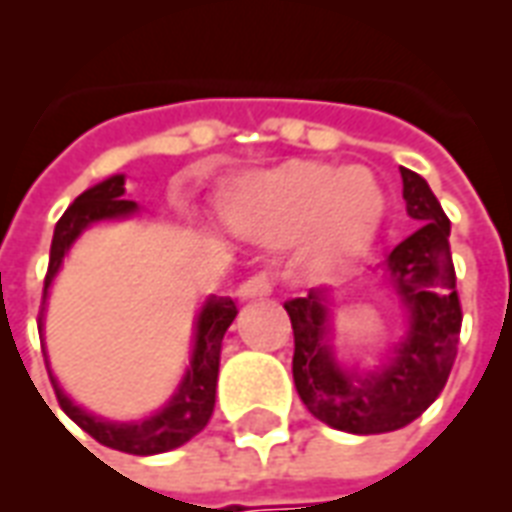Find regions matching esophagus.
<instances>
[{"mask_svg": "<svg viewBox=\"0 0 512 512\" xmlns=\"http://www.w3.org/2000/svg\"><path fill=\"white\" fill-rule=\"evenodd\" d=\"M272 294V278L267 272H256L251 278L245 280L240 288H237V297L240 299H264Z\"/></svg>", "mask_w": 512, "mask_h": 512, "instance_id": "obj_1", "label": "esophagus"}]
</instances>
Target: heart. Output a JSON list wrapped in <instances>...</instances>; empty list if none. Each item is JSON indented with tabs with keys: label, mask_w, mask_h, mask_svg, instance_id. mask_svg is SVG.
I'll list each match as a JSON object with an SVG mask.
<instances>
[{
	"label": "heart",
	"mask_w": 512,
	"mask_h": 512,
	"mask_svg": "<svg viewBox=\"0 0 512 512\" xmlns=\"http://www.w3.org/2000/svg\"><path fill=\"white\" fill-rule=\"evenodd\" d=\"M232 221L264 240L310 232V259L337 270L367 248L383 215V194L367 169L291 161L242 183L229 199Z\"/></svg>",
	"instance_id": "obj_1"
}]
</instances>
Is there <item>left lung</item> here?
I'll use <instances>...</instances> for the list:
<instances>
[{
	"label": "left lung",
	"mask_w": 512,
	"mask_h": 512,
	"mask_svg": "<svg viewBox=\"0 0 512 512\" xmlns=\"http://www.w3.org/2000/svg\"><path fill=\"white\" fill-rule=\"evenodd\" d=\"M402 172L407 215L418 229L388 256V278L407 310V337L375 372L340 367L329 329V291L288 299L294 329V386L318 421L351 434H383L416 421L448 383L461 332L451 221L413 169Z\"/></svg>",
	"instance_id": "1"
}]
</instances>
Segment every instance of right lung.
Wrapping results in <instances>:
<instances>
[{"label":"right lung","instance_id":"obj_1","mask_svg":"<svg viewBox=\"0 0 512 512\" xmlns=\"http://www.w3.org/2000/svg\"><path fill=\"white\" fill-rule=\"evenodd\" d=\"M124 175L96 183L94 188L83 191L67 213L61 215L51 242V261H48V275L42 288V310L48 299V288L61 267V259L67 256L69 245L78 240L80 232L96 221H110V218H126L137 213V202L124 199ZM42 310L37 326L42 329ZM237 305L229 297H210L197 318V334H194V353L188 364L186 378L169 399V405L159 410L156 416L132 421V424H118V421H102L91 416L83 407L75 405L72 399L61 391L59 380L51 375L53 391L59 399L61 410L67 413L75 424L94 437L96 443L115 448V451L134 453V456H153V453L172 451L188 443L197 432H202L213 416L215 407V383H218V361H221V340L226 329L232 326ZM51 372V370H48Z\"/></svg>","mask_w":512,"mask_h":512}]
</instances>
